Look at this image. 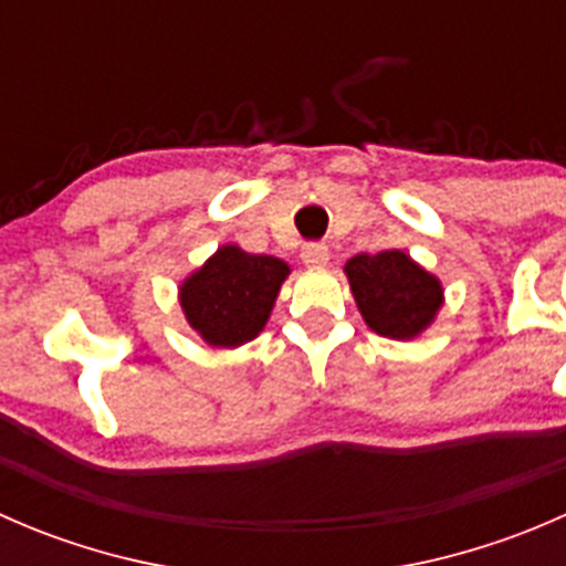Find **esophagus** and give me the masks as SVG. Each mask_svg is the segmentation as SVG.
<instances>
[{"label":"esophagus","mask_w":566,"mask_h":566,"mask_svg":"<svg viewBox=\"0 0 566 566\" xmlns=\"http://www.w3.org/2000/svg\"><path fill=\"white\" fill-rule=\"evenodd\" d=\"M301 256H304V262L310 268H323L325 262H328L331 251H328V247H325V243H306L304 251H301Z\"/></svg>","instance_id":"esophagus-1"}]
</instances>
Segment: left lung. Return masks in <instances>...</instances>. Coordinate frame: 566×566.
<instances>
[{
    "instance_id": "obj_1",
    "label": "left lung",
    "mask_w": 566,
    "mask_h": 566,
    "mask_svg": "<svg viewBox=\"0 0 566 566\" xmlns=\"http://www.w3.org/2000/svg\"><path fill=\"white\" fill-rule=\"evenodd\" d=\"M364 323L389 339H413L443 306V287L405 251L356 254L345 265Z\"/></svg>"
}]
</instances>
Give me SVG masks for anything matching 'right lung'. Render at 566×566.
Wrapping results in <instances>:
<instances>
[{
  "label": "right lung",
  "mask_w": 566,
  "mask_h": 566,
  "mask_svg": "<svg viewBox=\"0 0 566 566\" xmlns=\"http://www.w3.org/2000/svg\"><path fill=\"white\" fill-rule=\"evenodd\" d=\"M287 273L279 256L227 243L180 284L182 315L210 347L247 345L265 328Z\"/></svg>",
  "instance_id": "obj_1"
}]
</instances>
